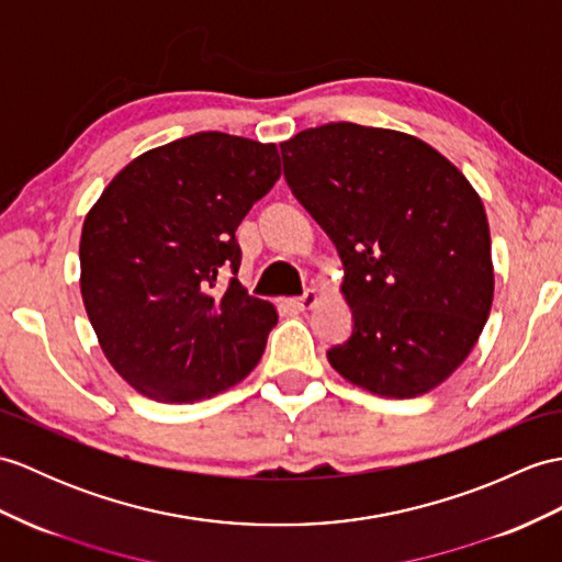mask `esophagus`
<instances>
[{
	"instance_id": "1",
	"label": "esophagus",
	"mask_w": 562,
	"mask_h": 562,
	"mask_svg": "<svg viewBox=\"0 0 562 562\" xmlns=\"http://www.w3.org/2000/svg\"><path fill=\"white\" fill-rule=\"evenodd\" d=\"M318 302V294H316V290H306L302 296H296V299H292V306L296 308V311H306V308H311L313 304Z\"/></svg>"
}]
</instances>
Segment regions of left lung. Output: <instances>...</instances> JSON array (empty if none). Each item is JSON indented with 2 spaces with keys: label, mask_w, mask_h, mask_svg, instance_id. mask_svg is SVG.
<instances>
[{
  "label": "left lung",
  "mask_w": 562,
  "mask_h": 562,
  "mask_svg": "<svg viewBox=\"0 0 562 562\" xmlns=\"http://www.w3.org/2000/svg\"><path fill=\"white\" fill-rule=\"evenodd\" d=\"M286 187L345 266L351 333L330 367L381 397L440 385L493 302L491 234L467 177L424 140L333 122L280 143Z\"/></svg>",
  "instance_id": "8db88e82"
}]
</instances>
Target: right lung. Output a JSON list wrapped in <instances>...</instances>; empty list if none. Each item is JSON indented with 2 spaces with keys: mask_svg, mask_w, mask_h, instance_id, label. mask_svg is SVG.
<instances>
[{
  "mask_svg": "<svg viewBox=\"0 0 562 562\" xmlns=\"http://www.w3.org/2000/svg\"><path fill=\"white\" fill-rule=\"evenodd\" d=\"M278 179L272 143L201 132L138 155L102 191L83 222L81 294L104 357L138 393L213 397L263 357L278 313L234 278V232Z\"/></svg>",
  "mask_w": 562,
  "mask_h": 562,
  "instance_id": "add662e5",
  "label": "right lung"
}]
</instances>
